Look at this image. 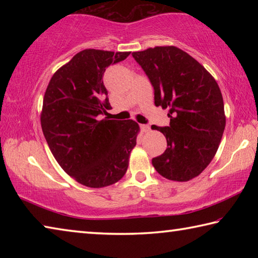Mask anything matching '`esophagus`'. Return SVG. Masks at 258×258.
Here are the masks:
<instances>
[{"mask_svg":"<svg viewBox=\"0 0 258 258\" xmlns=\"http://www.w3.org/2000/svg\"><path fill=\"white\" fill-rule=\"evenodd\" d=\"M140 127H141L142 132H149V131H150V126H149V125L141 124V125H140Z\"/></svg>","mask_w":258,"mask_h":258,"instance_id":"34e87169","label":"esophagus"}]
</instances>
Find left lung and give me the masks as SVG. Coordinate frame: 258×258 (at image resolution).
<instances>
[{"instance_id": "8db88e82", "label": "left lung", "mask_w": 258, "mask_h": 258, "mask_svg": "<svg viewBox=\"0 0 258 258\" xmlns=\"http://www.w3.org/2000/svg\"><path fill=\"white\" fill-rule=\"evenodd\" d=\"M149 78L155 104L168 108V126L160 131L167 149L152 158L161 176L185 182L211 163L225 128L224 103L214 77L186 52L175 46H156L133 52Z\"/></svg>"}]
</instances>
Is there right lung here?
<instances>
[{"label": "right lung", "mask_w": 258, "mask_h": 258, "mask_svg": "<svg viewBox=\"0 0 258 258\" xmlns=\"http://www.w3.org/2000/svg\"><path fill=\"white\" fill-rule=\"evenodd\" d=\"M130 53L83 50L55 72L46 87L43 134L61 168L89 187L118 182L137 145L139 125L134 120H99V115L111 109L102 81L106 68Z\"/></svg>", "instance_id": "obj_1"}]
</instances>
